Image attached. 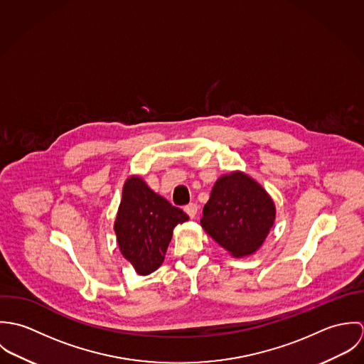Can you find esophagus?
Masks as SVG:
<instances>
[{
	"label": "esophagus",
	"instance_id": "obj_1",
	"mask_svg": "<svg viewBox=\"0 0 364 364\" xmlns=\"http://www.w3.org/2000/svg\"><path fill=\"white\" fill-rule=\"evenodd\" d=\"M183 210L186 211V214H188L191 218H195V217H196V214H198L199 206H198L196 203H189V205H186V206H185Z\"/></svg>",
	"mask_w": 364,
	"mask_h": 364
}]
</instances>
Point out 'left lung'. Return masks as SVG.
<instances>
[{"mask_svg":"<svg viewBox=\"0 0 364 364\" xmlns=\"http://www.w3.org/2000/svg\"><path fill=\"white\" fill-rule=\"evenodd\" d=\"M274 218L276 208L267 192L251 176L235 171L214 183L200 224L232 257L244 258L259 250Z\"/></svg>","mask_w":364,"mask_h":364,"instance_id":"obj_1","label":"left lung"}]
</instances>
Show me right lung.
Here are the masks:
<instances>
[{"instance_id": "right-lung-1", "label": "right lung", "mask_w": 364, "mask_h": 364, "mask_svg": "<svg viewBox=\"0 0 364 364\" xmlns=\"http://www.w3.org/2000/svg\"><path fill=\"white\" fill-rule=\"evenodd\" d=\"M188 220V214L156 195L140 176H130L113 225L119 250L139 274H150L162 264L173 228Z\"/></svg>"}]
</instances>
